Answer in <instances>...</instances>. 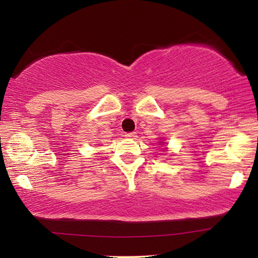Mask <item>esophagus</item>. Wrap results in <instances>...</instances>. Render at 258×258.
<instances>
[{
	"instance_id": "obj_1",
	"label": "esophagus",
	"mask_w": 258,
	"mask_h": 258,
	"mask_svg": "<svg viewBox=\"0 0 258 258\" xmlns=\"http://www.w3.org/2000/svg\"><path fill=\"white\" fill-rule=\"evenodd\" d=\"M125 137H128V139H135L136 133H126Z\"/></svg>"
}]
</instances>
